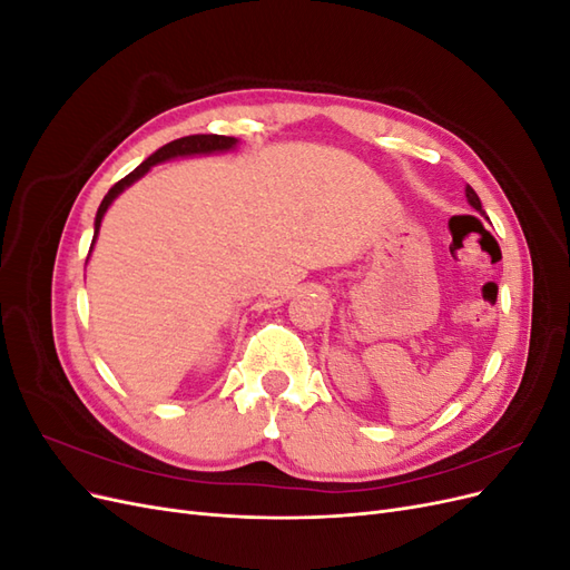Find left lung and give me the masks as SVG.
<instances>
[{
  "mask_svg": "<svg viewBox=\"0 0 570 570\" xmlns=\"http://www.w3.org/2000/svg\"><path fill=\"white\" fill-rule=\"evenodd\" d=\"M465 197H469V202H471V206H473V209H478V212H482V204H480V199H478V195L473 193V187L469 185V187H465Z\"/></svg>",
  "mask_w": 570,
  "mask_h": 570,
  "instance_id": "1",
  "label": "left lung"
}]
</instances>
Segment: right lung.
<instances>
[{
  "mask_svg": "<svg viewBox=\"0 0 570 570\" xmlns=\"http://www.w3.org/2000/svg\"><path fill=\"white\" fill-rule=\"evenodd\" d=\"M235 142H237L235 137H226V135H187V137H180V140L168 142V145H164L161 149L154 151L147 161H142V164L137 166V168L132 170V174H128L126 178H120V180L109 189L107 197L101 199L99 209H97V218H95V239H97V230H99V226H101V218H105V212L109 209V204L114 202V197H118L120 193H124V189H126L130 183H135L137 178H142L154 164L166 161V159H174V157H187V154L223 151V149L235 147ZM95 239H92V243H95Z\"/></svg>",
  "mask_w": 570,
  "mask_h": 570,
  "instance_id": "add662e5",
  "label": "right lung"
}]
</instances>
